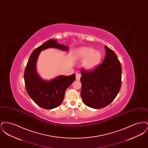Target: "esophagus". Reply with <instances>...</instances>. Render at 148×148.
<instances>
[{"instance_id":"34e87169","label":"esophagus","mask_w":148,"mask_h":148,"mask_svg":"<svg viewBox=\"0 0 148 148\" xmlns=\"http://www.w3.org/2000/svg\"><path fill=\"white\" fill-rule=\"evenodd\" d=\"M75 75H76V80H80V77H81V74L79 73H77L75 74Z\"/></svg>"}]
</instances>
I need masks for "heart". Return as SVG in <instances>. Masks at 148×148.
<instances>
[{
  "mask_svg": "<svg viewBox=\"0 0 148 148\" xmlns=\"http://www.w3.org/2000/svg\"><path fill=\"white\" fill-rule=\"evenodd\" d=\"M76 56L83 59L82 66L85 69L91 71L96 68L100 63L102 54L98 50L92 47H81L76 51Z\"/></svg>",
  "mask_w": 148,
  "mask_h": 148,
  "instance_id": "1",
  "label": "heart"
}]
</instances>
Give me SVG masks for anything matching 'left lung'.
Instances as JSON below:
<instances>
[{
	"mask_svg": "<svg viewBox=\"0 0 148 148\" xmlns=\"http://www.w3.org/2000/svg\"><path fill=\"white\" fill-rule=\"evenodd\" d=\"M104 61L94 70L82 69L80 95L86 106L104 108L116 98L121 84V66L115 52L105 46Z\"/></svg>",
	"mask_w": 148,
	"mask_h": 148,
	"instance_id": "left-lung-1",
	"label": "left lung"
}]
</instances>
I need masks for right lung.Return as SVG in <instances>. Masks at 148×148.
Wrapping results in <instances>:
<instances>
[{"label": "right lung", "mask_w": 148, "mask_h": 148, "mask_svg": "<svg viewBox=\"0 0 148 148\" xmlns=\"http://www.w3.org/2000/svg\"><path fill=\"white\" fill-rule=\"evenodd\" d=\"M50 48L68 51L69 47L50 39L36 48L29 59L24 71L26 90L35 103L45 109H51L60 106L63 101L65 92L75 80V74L59 75L50 80H45L36 72V65L40 51Z\"/></svg>", "instance_id": "1"}]
</instances>
